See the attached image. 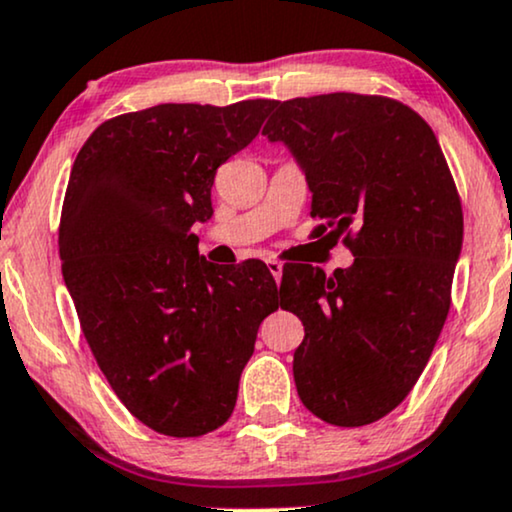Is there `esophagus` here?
I'll list each match as a JSON object with an SVG mask.
<instances>
[{
	"mask_svg": "<svg viewBox=\"0 0 512 512\" xmlns=\"http://www.w3.org/2000/svg\"><path fill=\"white\" fill-rule=\"evenodd\" d=\"M267 269H269V274H272L274 279H276V283H281L283 264H281V262H276V260H267Z\"/></svg>",
	"mask_w": 512,
	"mask_h": 512,
	"instance_id": "esophagus-1",
	"label": "esophagus"
}]
</instances>
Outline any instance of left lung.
<instances>
[{"label": "left lung", "instance_id": "1", "mask_svg": "<svg viewBox=\"0 0 512 512\" xmlns=\"http://www.w3.org/2000/svg\"><path fill=\"white\" fill-rule=\"evenodd\" d=\"M264 135L303 166L310 214L353 252L348 269L283 272V307L305 338L293 355L303 405L336 427H365L403 403L451 310L463 205L429 123L384 95L276 102Z\"/></svg>", "mask_w": 512, "mask_h": 512}]
</instances>
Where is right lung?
<instances>
[{
  "label": "right lung",
  "instance_id": "right-lung-1",
  "mask_svg": "<svg viewBox=\"0 0 512 512\" xmlns=\"http://www.w3.org/2000/svg\"><path fill=\"white\" fill-rule=\"evenodd\" d=\"M274 100L157 104L100 123L73 162L61 274L80 329L128 412L193 439L231 417L238 379L281 288L267 264L221 269L197 252L214 174L250 145Z\"/></svg>",
  "mask_w": 512,
  "mask_h": 512
}]
</instances>
